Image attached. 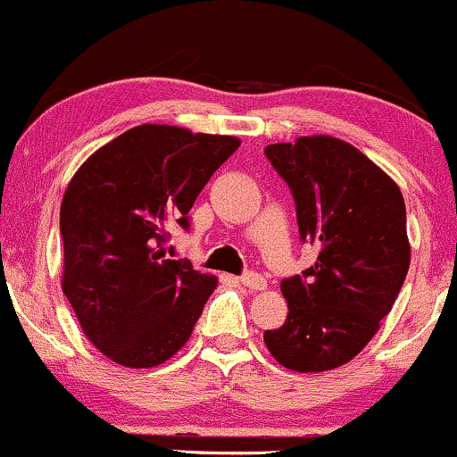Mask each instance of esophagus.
Returning a JSON list of instances; mask_svg holds the SVG:
<instances>
[{
	"label": "esophagus",
	"instance_id": "1",
	"mask_svg": "<svg viewBox=\"0 0 457 457\" xmlns=\"http://www.w3.org/2000/svg\"><path fill=\"white\" fill-rule=\"evenodd\" d=\"M239 281H242V284L251 290H266V286H268L266 277L260 275V272H253V270L244 272V275L239 277Z\"/></svg>",
	"mask_w": 457,
	"mask_h": 457
}]
</instances>
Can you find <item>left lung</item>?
Returning <instances> with one entry per match:
<instances>
[{"label":"left lung","instance_id":"1","mask_svg":"<svg viewBox=\"0 0 457 457\" xmlns=\"http://www.w3.org/2000/svg\"><path fill=\"white\" fill-rule=\"evenodd\" d=\"M263 154L293 191L301 242L319 248L314 266L281 279L288 317L263 341L284 368L334 370L368 345L404 284L403 194L365 154L332 136L268 145Z\"/></svg>","mask_w":457,"mask_h":457}]
</instances>
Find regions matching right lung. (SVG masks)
<instances>
[{"label":"right lung","mask_w":457,"mask_h":457,"mask_svg":"<svg viewBox=\"0 0 457 457\" xmlns=\"http://www.w3.org/2000/svg\"><path fill=\"white\" fill-rule=\"evenodd\" d=\"M233 136L140 125L92 154L61 202L63 293L107 359L154 368L194 332L218 279L167 260L169 224L189 211L233 156Z\"/></svg>","instance_id":"right-lung-1"}]
</instances>
